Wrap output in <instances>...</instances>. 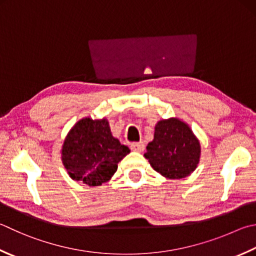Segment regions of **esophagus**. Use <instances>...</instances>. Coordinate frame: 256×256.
Listing matches in <instances>:
<instances>
[{
	"label": "esophagus",
	"mask_w": 256,
	"mask_h": 256,
	"mask_svg": "<svg viewBox=\"0 0 256 256\" xmlns=\"http://www.w3.org/2000/svg\"><path fill=\"white\" fill-rule=\"evenodd\" d=\"M130 148H132V150H134V152H144V144L142 142H132V144H130Z\"/></svg>",
	"instance_id": "esophagus-1"
}]
</instances>
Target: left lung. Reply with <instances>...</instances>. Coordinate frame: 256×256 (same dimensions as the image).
I'll list each match as a JSON object with an SVG mask.
<instances>
[{
  "instance_id": "left-lung-1",
  "label": "left lung",
  "mask_w": 256,
  "mask_h": 256,
  "mask_svg": "<svg viewBox=\"0 0 256 256\" xmlns=\"http://www.w3.org/2000/svg\"><path fill=\"white\" fill-rule=\"evenodd\" d=\"M200 156L198 139L177 118L157 122L154 140L147 144L144 154L154 170L170 180H180L194 172Z\"/></svg>"
}]
</instances>
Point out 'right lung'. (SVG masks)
I'll use <instances>...</instances> for the list:
<instances>
[{
    "mask_svg": "<svg viewBox=\"0 0 256 256\" xmlns=\"http://www.w3.org/2000/svg\"><path fill=\"white\" fill-rule=\"evenodd\" d=\"M130 152L110 132L107 119L79 120L62 146V162L72 180L89 186L108 182L118 162Z\"/></svg>",
    "mask_w": 256,
    "mask_h": 256,
    "instance_id": "1",
    "label": "right lung"
}]
</instances>
